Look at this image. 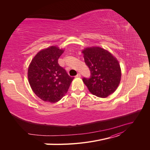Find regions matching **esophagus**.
<instances>
[{
    "label": "esophagus",
    "mask_w": 150,
    "mask_h": 150,
    "mask_svg": "<svg viewBox=\"0 0 150 150\" xmlns=\"http://www.w3.org/2000/svg\"><path fill=\"white\" fill-rule=\"evenodd\" d=\"M76 78H80V77H81V74H79V73H78V74H77L76 76Z\"/></svg>",
    "instance_id": "esophagus-1"
}]
</instances>
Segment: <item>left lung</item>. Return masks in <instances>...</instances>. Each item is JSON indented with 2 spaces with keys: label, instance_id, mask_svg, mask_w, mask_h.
I'll return each mask as SVG.
<instances>
[{
  "label": "left lung",
  "instance_id": "obj_1",
  "mask_svg": "<svg viewBox=\"0 0 150 150\" xmlns=\"http://www.w3.org/2000/svg\"><path fill=\"white\" fill-rule=\"evenodd\" d=\"M84 62L91 71L89 79L83 81L89 91L97 97L105 98L114 93L121 78L119 61L109 52L99 46L82 50Z\"/></svg>",
  "mask_w": 150,
  "mask_h": 150
}]
</instances>
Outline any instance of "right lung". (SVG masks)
<instances>
[{
  "mask_svg": "<svg viewBox=\"0 0 150 150\" xmlns=\"http://www.w3.org/2000/svg\"><path fill=\"white\" fill-rule=\"evenodd\" d=\"M64 49L52 46L40 50L32 59L28 76L30 88L42 101L56 103L67 93L74 78L58 64Z\"/></svg>",
  "mask_w": 150,
  "mask_h": 150,
  "instance_id": "right-lung-1",
  "label": "right lung"
}]
</instances>
